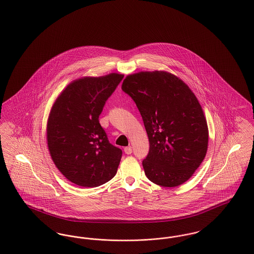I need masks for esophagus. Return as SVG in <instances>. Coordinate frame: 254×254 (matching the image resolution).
<instances>
[{
  "instance_id": "obj_1",
  "label": "esophagus",
  "mask_w": 254,
  "mask_h": 254,
  "mask_svg": "<svg viewBox=\"0 0 254 254\" xmlns=\"http://www.w3.org/2000/svg\"><path fill=\"white\" fill-rule=\"evenodd\" d=\"M125 152H126V154L129 155L132 153V148L130 146H127V147H125Z\"/></svg>"
}]
</instances>
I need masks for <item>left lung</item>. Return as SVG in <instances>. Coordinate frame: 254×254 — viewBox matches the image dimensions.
Here are the masks:
<instances>
[{
	"label": "left lung",
	"mask_w": 254,
	"mask_h": 254,
	"mask_svg": "<svg viewBox=\"0 0 254 254\" xmlns=\"http://www.w3.org/2000/svg\"><path fill=\"white\" fill-rule=\"evenodd\" d=\"M122 89L135 102L148 136L145 176L165 188L188 181L205 159L208 143L204 111L191 89L162 70L127 75Z\"/></svg>",
	"instance_id": "obj_1"
}]
</instances>
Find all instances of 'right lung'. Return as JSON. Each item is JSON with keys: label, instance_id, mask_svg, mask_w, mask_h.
<instances>
[{"label": "right lung", "instance_id": "1", "mask_svg": "<svg viewBox=\"0 0 254 254\" xmlns=\"http://www.w3.org/2000/svg\"><path fill=\"white\" fill-rule=\"evenodd\" d=\"M123 78V74L110 73L74 80L50 109L47 125L50 156L61 173L77 186L99 187L117 172L122 150L109 143L99 115Z\"/></svg>", "mask_w": 254, "mask_h": 254}]
</instances>
